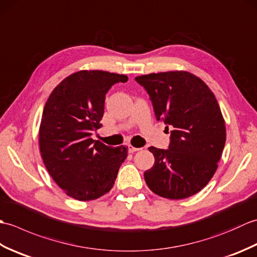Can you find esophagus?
I'll return each instance as SVG.
<instances>
[{
  "mask_svg": "<svg viewBox=\"0 0 257 257\" xmlns=\"http://www.w3.org/2000/svg\"><path fill=\"white\" fill-rule=\"evenodd\" d=\"M140 150V148H136V147L132 146V145H128V151L130 152V154H134V152Z\"/></svg>",
  "mask_w": 257,
  "mask_h": 257,
  "instance_id": "obj_1",
  "label": "esophagus"
}]
</instances>
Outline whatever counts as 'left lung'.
Wrapping results in <instances>:
<instances>
[{
    "label": "left lung",
    "mask_w": 257,
    "mask_h": 257,
    "mask_svg": "<svg viewBox=\"0 0 257 257\" xmlns=\"http://www.w3.org/2000/svg\"><path fill=\"white\" fill-rule=\"evenodd\" d=\"M135 79L148 92L157 120L171 129L168 149L149 148L155 165L144 174L147 185L171 200L198 193L214 176L226 140L215 96L203 80L188 72L154 73Z\"/></svg>",
    "instance_id": "1"
}]
</instances>
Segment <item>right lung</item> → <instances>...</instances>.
<instances>
[{"instance_id": "add662e5", "label": "right lung", "mask_w": 257, "mask_h": 257, "mask_svg": "<svg viewBox=\"0 0 257 257\" xmlns=\"http://www.w3.org/2000/svg\"><path fill=\"white\" fill-rule=\"evenodd\" d=\"M128 77L102 70H80L62 80L43 110L40 150L48 173L65 193L79 201L100 198L113 187L125 147L91 138L101 127L108 90Z\"/></svg>"}]
</instances>
